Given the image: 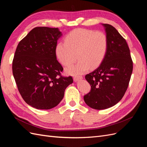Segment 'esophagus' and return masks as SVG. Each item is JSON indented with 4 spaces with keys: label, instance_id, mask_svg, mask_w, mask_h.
I'll return each instance as SVG.
<instances>
[{
    "label": "esophagus",
    "instance_id": "34e87169",
    "mask_svg": "<svg viewBox=\"0 0 147 147\" xmlns=\"http://www.w3.org/2000/svg\"><path fill=\"white\" fill-rule=\"evenodd\" d=\"M82 78H83V76H75L74 77V82H76L78 81L79 80H81Z\"/></svg>",
    "mask_w": 147,
    "mask_h": 147
}]
</instances>
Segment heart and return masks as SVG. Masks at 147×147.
I'll list each match as a JSON object with an SVG mask.
<instances>
[{
  "label": "heart",
  "mask_w": 147,
  "mask_h": 147,
  "mask_svg": "<svg viewBox=\"0 0 147 147\" xmlns=\"http://www.w3.org/2000/svg\"><path fill=\"white\" fill-rule=\"evenodd\" d=\"M108 48L109 40L105 33L76 29L66 35L64 42L57 44L55 53L57 59L64 65L73 63L77 56L79 61L69 66L65 71L70 75H79L85 72L89 67L94 69L100 65Z\"/></svg>",
  "instance_id": "b5f03b06"
}]
</instances>
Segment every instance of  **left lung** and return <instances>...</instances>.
Listing matches in <instances>:
<instances>
[{"label":"left lung","mask_w":147,"mask_h":147,"mask_svg":"<svg viewBox=\"0 0 147 147\" xmlns=\"http://www.w3.org/2000/svg\"><path fill=\"white\" fill-rule=\"evenodd\" d=\"M102 25L109 40L108 51L98 67L86 75L91 91L83 97L89 107L96 110L110 108L121 100L127 90L133 69L126 40L112 25Z\"/></svg>","instance_id":"8db88e82"}]
</instances>
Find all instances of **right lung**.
<instances>
[{
	"label": "right lung",
	"mask_w": 147,
	"mask_h": 147,
	"mask_svg": "<svg viewBox=\"0 0 147 147\" xmlns=\"http://www.w3.org/2000/svg\"><path fill=\"white\" fill-rule=\"evenodd\" d=\"M62 35L58 28L37 27L17 46L12 63L13 75L20 94L28 105L48 110L63 99L73 83L61 75L63 67L56 59L55 48Z\"/></svg>",
	"instance_id": "1"
}]
</instances>
